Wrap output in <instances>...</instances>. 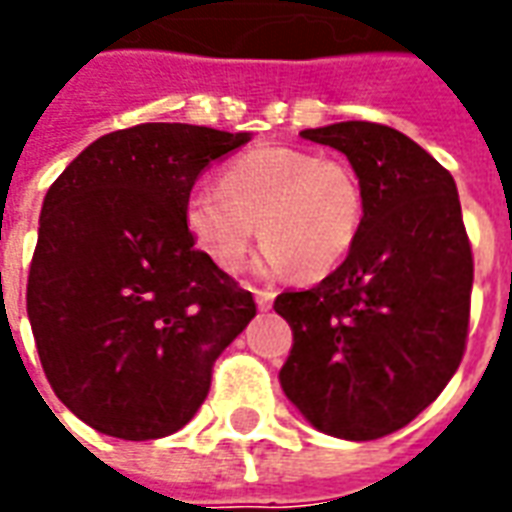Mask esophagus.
I'll use <instances>...</instances> for the list:
<instances>
[{
	"label": "esophagus",
	"instance_id": "34e87169",
	"mask_svg": "<svg viewBox=\"0 0 512 512\" xmlns=\"http://www.w3.org/2000/svg\"><path fill=\"white\" fill-rule=\"evenodd\" d=\"M252 293H255V301L260 310H268V307L274 304V296H277L271 288H255Z\"/></svg>",
	"mask_w": 512,
	"mask_h": 512
}]
</instances>
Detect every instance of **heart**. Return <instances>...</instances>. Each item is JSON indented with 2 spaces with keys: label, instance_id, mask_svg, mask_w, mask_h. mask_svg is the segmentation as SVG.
Here are the masks:
<instances>
[{
  "label": "heart",
  "instance_id": "b5f03b06",
  "mask_svg": "<svg viewBox=\"0 0 512 512\" xmlns=\"http://www.w3.org/2000/svg\"><path fill=\"white\" fill-rule=\"evenodd\" d=\"M362 180L340 158L301 147H255L230 161L219 183H197L183 219L213 266L238 271L260 235L268 238L257 268H299L323 277L351 255L365 227Z\"/></svg>",
  "mask_w": 512,
  "mask_h": 512
}]
</instances>
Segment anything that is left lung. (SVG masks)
<instances>
[{
    "instance_id": "8db88e82",
    "label": "left lung",
    "mask_w": 512,
    "mask_h": 512,
    "mask_svg": "<svg viewBox=\"0 0 512 512\" xmlns=\"http://www.w3.org/2000/svg\"><path fill=\"white\" fill-rule=\"evenodd\" d=\"M301 136L348 156L367 213L343 266L274 301L293 329L279 381L323 433L381 439L441 395L466 351L474 260L461 200L450 172L395 128L351 120Z\"/></svg>"
}]
</instances>
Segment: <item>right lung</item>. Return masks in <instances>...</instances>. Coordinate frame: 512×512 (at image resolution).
I'll return each instance as SVG.
<instances>
[{
  "label": "right lung",
  "instance_id": "obj_1",
  "mask_svg": "<svg viewBox=\"0 0 512 512\" xmlns=\"http://www.w3.org/2000/svg\"><path fill=\"white\" fill-rule=\"evenodd\" d=\"M244 142L142 123L95 139L51 183L27 312L54 395L90 428L128 441L180 430L255 318L252 293L202 255L183 219L197 175Z\"/></svg>",
  "mask_w": 512,
  "mask_h": 512
}]
</instances>
